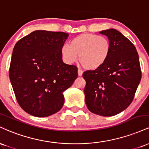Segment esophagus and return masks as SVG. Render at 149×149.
I'll return each mask as SVG.
<instances>
[{
	"label": "esophagus",
	"instance_id": "obj_1",
	"mask_svg": "<svg viewBox=\"0 0 149 149\" xmlns=\"http://www.w3.org/2000/svg\"><path fill=\"white\" fill-rule=\"evenodd\" d=\"M83 71H82L81 69H78V76H81L82 75H83Z\"/></svg>",
	"mask_w": 149,
	"mask_h": 149
}]
</instances>
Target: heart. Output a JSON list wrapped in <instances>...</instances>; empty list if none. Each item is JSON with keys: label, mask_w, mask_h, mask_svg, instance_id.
<instances>
[{"label": "heart", "mask_w": 149, "mask_h": 149, "mask_svg": "<svg viewBox=\"0 0 149 149\" xmlns=\"http://www.w3.org/2000/svg\"><path fill=\"white\" fill-rule=\"evenodd\" d=\"M111 45L109 39L94 33H83L71 39L69 45L61 47V56L67 64L76 62L79 56L82 66L86 69L95 70L102 67L110 54Z\"/></svg>", "instance_id": "b5f03b06"}]
</instances>
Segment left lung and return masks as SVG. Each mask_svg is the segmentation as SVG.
<instances>
[{"label":"left lung","instance_id":"left-lung-1","mask_svg":"<svg viewBox=\"0 0 149 149\" xmlns=\"http://www.w3.org/2000/svg\"><path fill=\"white\" fill-rule=\"evenodd\" d=\"M111 45L102 67L85 71V103L89 111L102 116H115L129 107L141 78L139 55L130 40L116 29L104 30Z\"/></svg>","mask_w":149,"mask_h":149}]
</instances>
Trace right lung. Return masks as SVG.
I'll return each instance as SVG.
<instances>
[{
	"label": "right lung",
	"instance_id": "obj_1",
	"mask_svg": "<svg viewBox=\"0 0 149 149\" xmlns=\"http://www.w3.org/2000/svg\"><path fill=\"white\" fill-rule=\"evenodd\" d=\"M69 34L38 30L15 44L9 76L20 107L36 117L59 111L63 92L78 77V68L63 62L61 47Z\"/></svg>",
	"mask_w": 149,
	"mask_h": 149
}]
</instances>
